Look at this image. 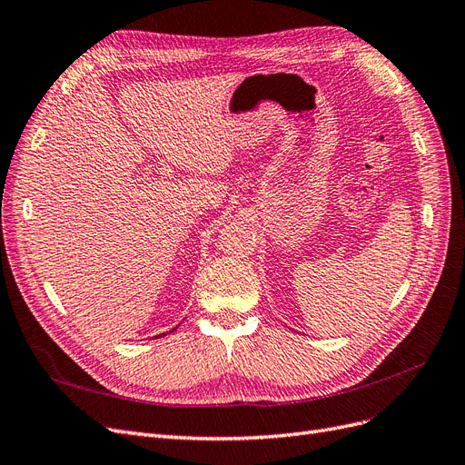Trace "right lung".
<instances>
[{
    "instance_id": "right-lung-1",
    "label": "right lung",
    "mask_w": 465,
    "mask_h": 465,
    "mask_svg": "<svg viewBox=\"0 0 465 465\" xmlns=\"http://www.w3.org/2000/svg\"><path fill=\"white\" fill-rule=\"evenodd\" d=\"M173 331H174V330H173ZM161 335H163V333H161Z\"/></svg>"
}]
</instances>
